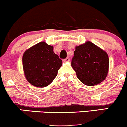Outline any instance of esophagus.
Masks as SVG:
<instances>
[{
  "instance_id": "esophagus-1",
  "label": "esophagus",
  "mask_w": 127,
  "mask_h": 127,
  "mask_svg": "<svg viewBox=\"0 0 127 127\" xmlns=\"http://www.w3.org/2000/svg\"><path fill=\"white\" fill-rule=\"evenodd\" d=\"M70 61V58L69 57H66V59H64V62H69Z\"/></svg>"
}]
</instances>
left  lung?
I'll return each mask as SVG.
<instances>
[{
  "mask_svg": "<svg viewBox=\"0 0 127 127\" xmlns=\"http://www.w3.org/2000/svg\"><path fill=\"white\" fill-rule=\"evenodd\" d=\"M71 66L81 82L87 86H95L107 76L109 57L105 51L88 41L76 47Z\"/></svg>",
  "mask_w": 127,
  "mask_h": 127,
  "instance_id": "1",
  "label": "left lung"
}]
</instances>
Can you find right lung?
Here are the masks:
<instances>
[{
    "label": "right lung",
    "mask_w": 127,
    "mask_h": 127,
    "mask_svg": "<svg viewBox=\"0 0 127 127\" xmlns=\"http://www.w3.org/2000/svg\"><path fill=\"white\" fill-rule=\"evenodd\" d=\"M26 80L37 87H46L56 77L62 61L53 51V46L41 42L26 50L23 56Z\"/></svg>",
    "instance_id": "add662e5"
}]
</instances>
